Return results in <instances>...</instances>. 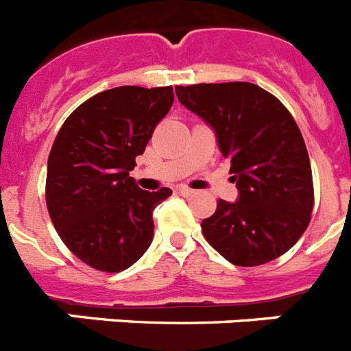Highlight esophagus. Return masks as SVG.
Wrapping results in <instances>:
<instances>
[{
  "mask_svg": "<svg viewBox=\"0 0 351 351\" xmlns=\"http://www.w3.org/2000/svg\"><path fill=\"white\" fill-rule=\"evenodd\" d=\"M176 193H178L180 196H185V197H189V196H193V194H194V191H193V189L185 187V185H180V187H176Z\"/></svg>",
  "mask_w": 351,
  "mask_h": 351,
  "instance_id": "34e87169",
  "label": "esophagus"
}]
</instances>
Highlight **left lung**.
Here are the masks:
<instances>
[{"instance_id": "left-lung-1", "label": "left lung", "mask_w": 351, "mask_h": 351, "mask_svg": "<svg viewBox=\"0 0 351 351\" xmlns=\"http://www.w3.org/2000/svg\"><path fill=\"white\" fill-rule=\"evenodd\" d=\"M180 104L217 134L239 201H217L203 219L206 242L239 267H258L293 247L311 222L315 187L298 125L282 102L252 83L176 86Z\"/></svg>"}]
</instances>
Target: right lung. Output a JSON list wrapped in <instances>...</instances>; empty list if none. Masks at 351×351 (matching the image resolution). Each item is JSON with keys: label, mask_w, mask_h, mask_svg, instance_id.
I'll list each match as a JSON object with an SVG mask.
<instances>
[{"label": "right lung", "mask_w": 351, "mask_h": 351, "mask_svg": "<svg viewBox=\"0 0 351 351\" xmlns=\"http://www.w3.org/2000/svg\"><path fill=\"white\" fill-rule=\"evenodd\" d=\"M173 100V86L100 91L54 139L45 178L49 217L66 247L95 270L121 272L150 247L152 213L173 191H143L129 171Z\"/></svg>", "instance_id": "1"}]
</instances>
